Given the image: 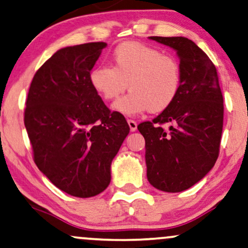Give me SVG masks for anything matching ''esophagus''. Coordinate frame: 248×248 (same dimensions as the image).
I'll return each instance as SVG.
<instances>
[{
  "instance_id": "34e87169",
  "label": "esophagus",
  "mask_w": 248,
  "mask_h": 248,
  "mask_svg": "<svg viewBox=\"0 0 248 248\" xmlns=\"http://www.w3.org/2000/svg\"><path fill=\"white\" fill-rule=\"evenodd\" d=\"M128 126L130 128V131H135L137 129V124L134 120H128Z\"/></svg>"
}]
</instances>
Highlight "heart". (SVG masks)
<instances>
[{
	"mask_svg": "<svg viewBox=\"0 0 248 248\" xmlns=\"http://www.w3.org/2000/svg\"><path fill=\"white\" fill-rule=\"evenodd\" d=\"M92 87L105 101L131 92L113 104L119 113L135 117L145 111L158 113L176 99L182 83L180 62L170 55L143 43L119 45L112 52V66H96L90 72Z\"/></svg>",
	"mask_w": 248,
	"mask_h": 248,
	"instance_id": "heart-1",
	"label": "heart"
}]
</instances>
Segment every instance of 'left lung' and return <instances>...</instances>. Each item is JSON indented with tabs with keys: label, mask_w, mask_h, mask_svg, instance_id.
<instances>
[{
	"label": "left lung",
	"mask_w": 248,
	"mask_h": 248,
	"mask_svg": "<svg viewBox=\"0 0 248 248\" xmlns=\"http://www.w3.org/2000/svg\"><path fill=\"white\" fill-rule=\"evenodd\" d=\"M176 50L182 83L175 102L137 129L145 139L146 175L165 192L189 189L217 160L223 128V96L216 68L193 41L183 36H150ZM170 123L166 132L161 124Z\"/></svg>",
	"instance_id": "1"
}]
</instances>
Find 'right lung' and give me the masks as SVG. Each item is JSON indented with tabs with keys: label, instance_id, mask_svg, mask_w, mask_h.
<instances>
[{
	"label": "right lung",
	"instance_id": "right-lung-1",
	"mask_svg": "<svg viewBox=\"0 0 248 248\" xmlns=\"http://www.w3.org/2000/svg\"><path fill=\"white\" fill-rule=\"evenodd\" d=\"M105 42L58 50L36 71L24 122L34 162L71 196H97L111 182V164L129 134L126 119L95 92L90 72Z\"/></svg>",
	"mask_w": 248,
	"mask_h": 248
}]
</instances>
